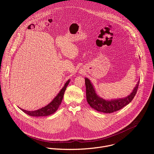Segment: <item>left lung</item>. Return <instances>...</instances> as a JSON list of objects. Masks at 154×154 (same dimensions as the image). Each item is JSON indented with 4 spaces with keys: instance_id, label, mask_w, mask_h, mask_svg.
Returning <instances> with one entry per match:
<instances>
[{
    "instance_id": "1",
    "label": "left lung",
    "mask_w": 154,
    "mask_h": 154,
    "mask_svg": "<svg viewBox=\"0 0 154 154\" xmlns=\"http://www.w3.org/2000/svg\"><path fill=\"white\" fill-rule=\"evenodd\" d=\"M140 81L138 82L133 91L129 96L123 99L108 100H105L96 94L90 80L85 78L86 96L88 103L96 111L105 113H111L119 110L133 100L137 94Z\"/></svg>"
}]
</instances>
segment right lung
Masks as SVG:
<instances>
[{
	"mask_svg": "<svg viewBox=\"0 0 154 154\" xmlns=\"http://www.w3.org/2000/svg\"><path fill=\"white\" fill-rule=\"evenodd\" d=\"M70 82V80H68L66 83L63 86V88L61 90V91L59 92V93L57 94V96L53 99V100L49 103L48 105H46L45 107H42L38 110L35 111H27L24 109L20 108L22 111H23L26 114L29 115L31 116H46L51 115L53 113H54L60 105L61 101L63 98V96L64 94V91L66 89V87L68 85L69 83Z\"/></svg>",
	"mask_w": 154,
	"mask_h": 154,
	"instance_id": "add662e5",
	"label": "right lung"
}]
</instances>
